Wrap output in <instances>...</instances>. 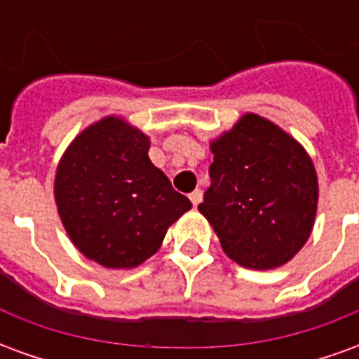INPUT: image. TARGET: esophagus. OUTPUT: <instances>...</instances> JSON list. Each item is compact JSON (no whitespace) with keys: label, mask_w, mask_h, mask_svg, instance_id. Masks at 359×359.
I'll list each match as a JSON object with an SVG mask.
<instances>
[{"label":"esophagus","mask_w":359,"mask_h":359,"mask_svg":"<svg viewBox=\"0 0 359 359\" xmlns=\"http://www.w3.org/2000/svg\"><path fill=\"white\" fill-rule=\"evenodd\" d=\"M202 198H203V194H202V190H194V192H192V194H190V202H192V205H198V203L202 202Z\"/></svg>","instance_id":"esophagus-1"}]
</instances>
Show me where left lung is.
Returning a JSON list of instances; mask_svg holds the SVG:
<instances>
[{
  "label": "left lung",
  "instance_id": "8db88e82",
  "mask_svg": "<svg viewBox=\"0 0 359 359\" xmlns=\"http://www.w3.org/2000/svg\"><path fill=\"white\" fill-rule=\"evenodd\" d=\"M211 184L198 205L226 256L248 269L286 264L306 244L317 177L298 142L248 113L211 144Z\"/></svg>",
  "mask_w": 359,
  "mask_h": 359
}]
</instances>
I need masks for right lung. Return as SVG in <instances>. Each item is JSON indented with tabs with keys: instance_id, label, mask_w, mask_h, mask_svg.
Masks as SVG:
<instances>
[{
	"instance_id": "obj_1",
	"label": "right lung",
	"mask_w": 359,
	"mask_h": 359,
	"mask_svg": "<svg viewBox=\"0 0 359 359\" xmlns=\"http://www.w3.org/2000/svg\"><path fill=\"white\" fill-rule=\"evenodd\" d=\"M148 136L107 117L79 134L55 175V202L84 256L109 269L154 256L167 229L192 208L149 161Z\"/></svg>"
}]
</instances>
